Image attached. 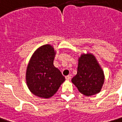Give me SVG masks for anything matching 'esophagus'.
<instances>
[{
	"instance_id": "esophagus-1",
	"label": "esophagus",
	"mask_w": 122,
	"mask_h": 122,
	"mask_svg": "<svg viewBox=\"0 0 122 122\" xmlns=\"http://www.w3.org/2000/svg\"><path fill=\"white\" fill-rule=\"evenodd\" d=\"M65 78H66V79H67V80H69V79H71V75H67V76H66V77H65Z\"/></svg>"
}]
</instances>
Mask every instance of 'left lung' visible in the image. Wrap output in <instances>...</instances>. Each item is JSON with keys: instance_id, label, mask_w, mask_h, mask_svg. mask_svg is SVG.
<instances>
[{"instance_id": "left-lung-1", "label": "left lung", "mask_w": 122, "mask_h": 122, "mask_svg": "<svg viewBox=\"0 0 122 122\" xmlns=\"http://www.w3.org/2000/svg\"><path fill=\"white\" fill-rule=\"evenodd\" d=\"M71 81L79 92L86 96L100 92L104 82V75L93 55H82L79 59L77 73Z\"/></svg>"}]
</instances>
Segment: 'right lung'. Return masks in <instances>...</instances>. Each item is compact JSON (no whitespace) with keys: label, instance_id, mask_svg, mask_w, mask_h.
Listing matches in <instances>:
<instances>
[{"label":"right lung","instance_id":"1","mask_svg":"<svg viewBox=\"0 0 122 122\" xmlns=\"http://www.w3.org/2000/svg\"><path fill=\"white\" fill-rule=\"evenodd\" d=\"M54 49L49 45L39 47L28 65L26 80L28 87L34 95L49 98L57 92L65 78L53 65Z\"/></svg>","mask_w":122,"mask_h":122}]
</instances>
